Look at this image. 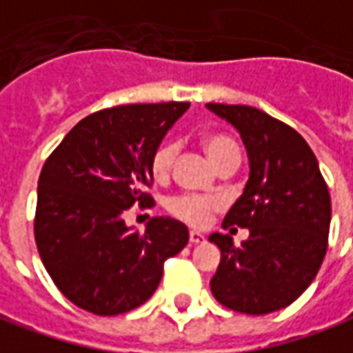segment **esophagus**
<instances>
[{"instance_id":"1","label":"esophagus","mask_w":353,"mask_h":353,"mask_svg":"<svg viewBox=\"0 0 353 353\" xmlns=\"http://www.w3.org/2000/svg\"><path fill=\"white\" fill-rule=\"evenodd\" d=\"M189 239H191V243H203V241H205V236H203L201 232H196V230H191V232H189Z\"/></svg>"}]
</instances>
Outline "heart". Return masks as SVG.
Returning a JSON list of instances; mask_svg holds the SVG:
<instances>
[{
  "instance_id": "b5f03b06",
  "label": "heart",
  "mask_w": 353,
  "mask_h": 353,
  "mask_svg": "<svg viewBox=\"0 0 353 353\" xmlns=\"http://www.w3.org/2000/svg\"><path fill=\"white\" fill-rule=\"evenodd\" d=\"M205 150H207L210 162L214 164L222 154L228 150H237L236 143L232 139L222 135H210L205 139ZM177 146L174 143H162L150 157V174L154 179H166L170 170L174 166L176 160ZM168 208L174 216L185 220L193 226H205L212 212L218 208V199L203 195H181L172 199L168 203Z\"/></svg>"
}]
</instances>
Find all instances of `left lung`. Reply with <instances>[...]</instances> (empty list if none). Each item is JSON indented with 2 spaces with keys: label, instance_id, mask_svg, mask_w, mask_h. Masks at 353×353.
<instances>
[{
  "label": "left lung",
  "instance_id": "obj_1",
  "mask_svg": "<svg viewBox=\"0 0 353 353\" xmlns=\"http://www.w3.org/2000/svg\"><path fill=\"white\" fill-rule=\"evenodd\" d=\"M236 129L249 179L222 226L249 228L241 247L210 234L222 257L210 280L222 305L247 315L288 307L315 280L327 253L330 195L305 139L251 106L207 104Z\"/></svg>",
  "mask_w": 353,
  "mask_h": 353
}]
</instances>
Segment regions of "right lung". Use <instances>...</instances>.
Listing matches in <instances>:
<instances>
[{"label": "right lung", "mask_w": 353, "mask_h": 353, "mask_svg": "<svg viewBox=\"0 0 353 353\" xmlns=\"http://www.w3.org/2000/svg\"><path fill=\"white\" fill-rule=\"evenodd\" d=\"M189 102L131 104L81 119L38 179L34 237L40 259L77 307L112 317L157 292L164 261L189 241L185 224L157 216L145 234L123 220L148 207L150 157Z\"/></svg>", "instance_id": "add662e5"}]
</instances>
